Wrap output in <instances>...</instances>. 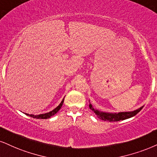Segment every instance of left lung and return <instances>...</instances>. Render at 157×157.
I'll list each match as a JSON object with an SVG mask.
<instances>
[{"mask_svg": "<svg viewBox=\"0 0 157 157\" xmlns=\"http://www.w3.org/2000/svg\"><path fill=\"white\" fill-rule=\"evenodd\" d=\"M144 107H141L138 110H135L134 111L131 112H121V113H103V112H100L97 110L94 109L92 107V104L90 103V108L92 111H93L99 119L103 120V121H119L121 120H124L129 118H131L136 115L137 113H139L141 111V109Z\"/></svg>", "mask_w": 157, "mask_h": 157, "instance_id": "obj_1", "label": "left lung"}]
</instances>
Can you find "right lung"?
Segmentation results:
<instances>
[{
	"mask_svg": "<svg viewBox=\"0 0 157 157\" xmlns=\"http://www.w3.org/2000/svg\"><path fill=\"white\" fill-rule=\"evenodd\" d=\"M63 102H64V99L63 100V101L61 102V103L59 104V105H58L57 107L55 108V109H54L53 111L49 112V113H44V114H40V115H36V116L33 115V114H30H30H27V115L30 116V117H33V118H36V119H49V118L51 117L52 116L55 115V114L56 113H57L58 111H59V110L61 108L62 105H63Z\"/></svg>",
	"mask_w": 157,
	"mask_h": 157,
	"instance_id": "1",
	"label": "right lung"
}]
</instances>
